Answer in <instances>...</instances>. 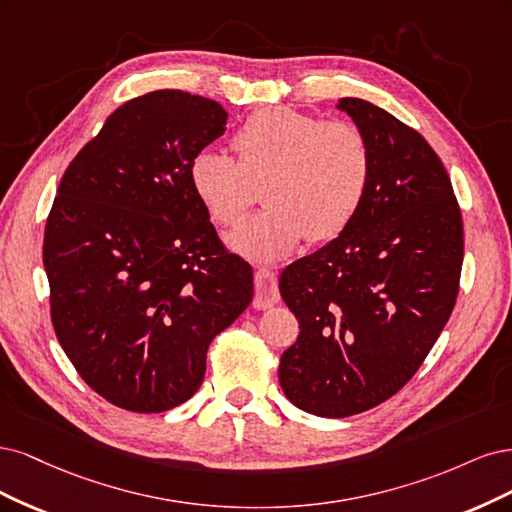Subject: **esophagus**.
I'll list each match as a JSON object with an SVG mask.
<instances>
[{
    "label": "esophagus",
    "mask_w": 512,
    "mask_h": 512,
    "mask_svg": "<svg viewBox=\"0 0 512 512\" xmlns=\"http://www.w3.org/2000/svg\"><path fill=\"white\" fill-rule=\"evenodd\" d=\"M280 300L278 293V274L270 268H259L255 272V300L257 310H266Z\"/></svg>",
    "instance_id": "1"
}]
</instances>
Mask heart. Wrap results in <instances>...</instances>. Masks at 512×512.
I'll return each instance as SVG.
<instances>
[{"label":"heart","mask_w":512,"mask_h":512,"mask_svg":"<svg viewBox=\"0 0 512 512\" xmlns=\"http://www.w3.org/2000/svg\"><path fill=\"white\" fill-rule=\"evenodd\" d=\"M238 159L204 151L191 163L195 195L223 227H236L259 200L266 210L229 236L246 257L274 261L306 236L325 242L342 234L364 202L372 153L349 121H323L291 108L251 114L232 140Z\"/></svg>","instance_id":"b5f03b06"}]
</instances>
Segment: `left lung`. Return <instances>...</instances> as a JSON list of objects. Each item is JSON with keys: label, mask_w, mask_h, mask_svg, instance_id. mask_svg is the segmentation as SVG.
<instances>
[{"label": "left lung", "mask_w": 512, "mask_h": 512, "mask_svg": "<svg viewBox=\"0 0 512 512\" xmlns=\"http://www.w3.org/2000/svg\"><path fill=\"white\" fill-rule=\"evenodd\" d=\"M364 131L372 174L344 232L278 278L300 336L280 357L291 404L351 417L398 393L447 325L464 263L451 178L417 129L359 97H342Z\"/></svg>", "instance_id": "obj_1"}]
</instances>
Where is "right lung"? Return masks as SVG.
I'll return each mask as SVG.
<instances>
[{
    "label": "right lung",
    "mask_w": 512,
    "mask_h": 512,
    "mask_svg": "<svg viewBox=\"0 0 512 512\" xmlns=\"http://www.w3.org/2000/svg\"><path fill=\"white\" fill-rule=\"evenodd\" d=\"M221 104L161 89L114 110L65 170L44 229L51 319L110 404L163 412L200 389L212 338L253 300L189 170L223 136Z\"/></svg>",
    "instance_id": "obj_1"
}]
</instances>
